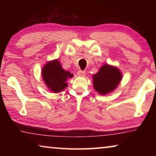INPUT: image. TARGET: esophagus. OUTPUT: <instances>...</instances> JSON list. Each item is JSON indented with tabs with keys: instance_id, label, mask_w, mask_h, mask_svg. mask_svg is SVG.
<instances>
[{
	"instance_id": "34e87169",
	"label": "esophagus",
	"mask_w": 156,
	"mask_h": 156,
	"mask_svg": "<svg viewBox=\"0 0 156 156\" xmlns=\"http://www.w3.org/2000/svg\"><path fill=\"white\" fill-rule=\"evenodd\" d=\"M77 74H78V76H80V77H84V76H85L86 73H85V72H84V71L80 70V71H78V72Z\"/></svg>"
}]
</instances>
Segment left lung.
<instances>
[{"instance_id":"8db88e82","label":"left lung","mask_w":156,"mask_h":156,"mask_svg":"<svg viewBox=\"0 0 156 156\" xmlns=\"http://www.w3.org/2000/svg\"><path fill=\"white\" fill-rule=\"evenodd\" d=\"M94 88L100 95L108 94L118 87L122 80V74L115 66L105 64L92 76Z\"/></svg>"}]
</instances>
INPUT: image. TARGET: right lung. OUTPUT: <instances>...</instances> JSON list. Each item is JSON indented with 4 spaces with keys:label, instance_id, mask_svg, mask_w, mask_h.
<instances>
[{
    "label": "right lung",
    "instance_id": "right-lung-1",
    "mask_svg": "<svg viewBox=\"0 0 156 156\" xmlns=\"http://www.w3.org/2000/svg\"><path fill=\"white\" fill-rule=\"evenodd\" d=\"M41 74L47 87L54 93H59L64 90L68 85L66 81L73 76L62 67L58 59L47 62L42 69Z\"/></svg>",
    "mask_w": 156,
    "mask_h": 156
}]
</instances>
